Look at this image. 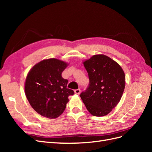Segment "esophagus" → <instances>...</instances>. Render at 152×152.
I'll return each mask as SVG.
<instances>
[{"mask_svg": "<svg viewBox=\"0 0 152 152\" xmlns=\"http://www.w3.org/2000/svg\"><path fill=\"white\" fill-rule=\"evenodd\" d=\"M74 92H75V94H79L80 93V89H75V90L74 91Z\"/></svg>", "mask_w": 152, "mask_h": 152, "instance_id": "1", "label": "esophagus"}]
</instances>
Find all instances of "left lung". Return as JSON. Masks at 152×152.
<instances>
[{
	"instance_id": "left-lung-1",
	"label": "left lung",
	"mask_w": 152,
	"mask_h": 152,
	"mask_svg": "<svg viewBox=\"0 0 152 152\" xmlns=\"http://www.w3.org/2000/svg\"><path fill=\"white\" fill-rule=\"evenodd\" d=\"M89 84L80 94L87 110L94 116L108 115L116 107L125 88V73L118 64L104 54L83 62Z\"/></svg>"
}]
</instances>
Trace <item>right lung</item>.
Returning a JSON list of instances; mask_svg holds the SVG:
<instances>
[{"mask_svg": "<svg viewBox=\"0 0 152 152\" xmlns=\"http://www.w3.org/2000/svg\"><path fill=\"white\" fill-rule=\"evenodd\" d=\"M68 64L58 59H44L32 68L26 78L25 92L27 99L40 115L55 118L63 113L68 96L74 94L67 88L68 80L61 76Z\"/></svg>", "mask_w": 152, "mask_h": 152, "instance_id": "right-lung-1", "label": "right lung"}]
</instances>
